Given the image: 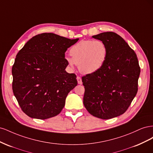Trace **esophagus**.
<instances>
[{
    "label": "esophagus",
    "instance_id": "esophagus-1",
    "mask_svg": "<svg viewBox=\"0 0 153 153\" xmlns=\"http://www.w3.org/2000/svg\"><path fill=\"white\" fill-rule=\"evenodd\" d=\"M76 80H77V82H78V84H82V78H81L80 76H77Z\"/></svg>",
    "mask_w": 153,
    "mask_h": 153
}]
</instances>
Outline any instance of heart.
Instances as JSON below:
<instances>
[{"mask_svg":"<svg viewBox=\"0 0 153 153\" xmlns=\"http://www.w3.org/2000/svg\"><path fill=\"white\" fill-rule=\"evenodd\" d=\"M71 56L66 57L69 66L74 68L78 64L80 71L84 75L93 74L102 68L107 57L108 50L100 40H82L70 49Z\"/></svg>","mask_w":153,"mask_h":153,"instance_id":"heart-1","label":"heart"}]
</instances>
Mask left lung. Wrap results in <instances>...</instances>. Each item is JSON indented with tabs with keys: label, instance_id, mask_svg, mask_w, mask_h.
Here are the masks:
<instances>
[{
	"label": "left lung",
	"instance_id": "obj_1",
	"mask_svg": "<svg viewBox=\"0 0 153 153\" xmlns=\"http://www.w3.org/2000/svg\"><path fill=\"white\" fill-rule=\"evenodd\" d=\"M92 38L105 43L108 54L100 70L82 77L84 105L93 116L112 119L126 112L135 97L140 68L135 52L119 35L106 32Z\"/></svg>",
	"mask_w": 153,
	"mask_h": 153
}]
</instances>
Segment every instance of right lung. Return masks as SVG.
<instances>
[{
  "label": "right lung",
  "mask_w": 153,
  "mask_h": 153,
  "mask_svg": "<svg viewBox=\"0 0 153 153\" xmlns=\"http://www.w3.org/2000/svg\"><path fill=\"white\" fill-rule=\"evenodd\" d=\"M78 39L53 33L38 34L16 55L12 68L13 91L30 117L46 119L62 111L68 93L78 84L75 74L65 70V52Z\"/></svg>",
  "instance_id": "1"
}]
</instances>
